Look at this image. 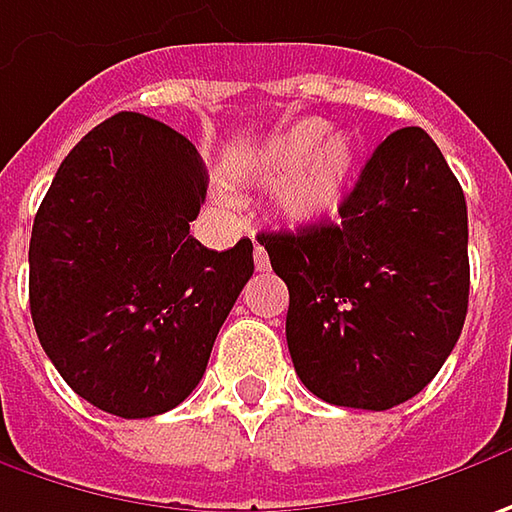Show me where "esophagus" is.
<instances>
[{
	"label": "esophagus",
	"instance_id": "34e87169",
	"mask_svg": "<svg viewBox=\"0 0 512 512\" xmlns=\"http://www.w3.org/2000/svg\"><path fill=\"white\" fill-rule=\"evenodd\" d=\"M255 266H257V272H269V255H266V249L263 246H257L255 243Z\"/></svg>",
	"mask_w": 512,
	"mask_h": 512
}]
</instances>
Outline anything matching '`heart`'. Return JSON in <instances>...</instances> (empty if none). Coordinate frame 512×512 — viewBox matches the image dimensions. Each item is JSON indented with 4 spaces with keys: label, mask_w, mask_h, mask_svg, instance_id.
Returning <instances> with one entry per match:
<instances>
[{
    "label": "heart",
    "mask_w": 512,
    "mask_h": 512,
    "mask_svg": "<svg viewBox=\"0 0 512 512\" xmlns=\"http://www.w3.org/2000/svg\"><path fill=\"white\" fill-rule=\"evenodd\" d=\"M323 120H298L257 145L237 177L263 189H278L283 220L292 226H315L335 217L344 203L358 151L352 137L332 134ZM226 200V197H223Z\"/></svg>",
    "instance_id": "1"
}]
</instances>
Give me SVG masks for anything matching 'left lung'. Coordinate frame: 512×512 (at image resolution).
I'll return each instance as SVG.
<instances>
[{"label":"left lung","instance_id":"left-lung-1","mask_svg":"<svg viewBox=\"0 0 512 512\" xmlns=\"http://www.w3.org/2000/svg\"><path fill=\"white\" fill-rule=\"evenodd\" d=\"M341 223L260 234L289 286L286 344L326 404L389 410L444 367L467 318V203L424 128L375 148Z\"/></svg>","mask_w":512,"mask_h":512}]
</instances>
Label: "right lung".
Returning <instances> with one entry per match:
<instances>
[{
    "mask_svg": "<svg viewBox=\"0 0 512 512\" xmlns=\"http://www.w3.org/2000/svg\"><path fill=\"white\" fill-rule=\"evenodd\" d=\"M206 183L183 134L123 111L74 145L36 212V335L97 410L151 418L183 404L255 272L252 240L214 252L189 234Z\"/></svg>",
    "mask_w": 512,
    "mask_h": 512,
    "instance_id": "add662e5",
    "label": "right lung"
}]
</instances>
